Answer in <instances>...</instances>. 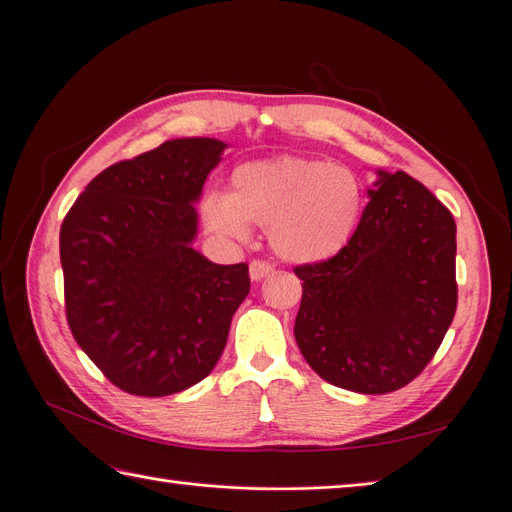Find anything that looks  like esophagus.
Returning <instances> with one entry per match:
<instances>
[{"mask_svg": "<svg viewBox=\"0 0 512 512\" xmlns=\"http://www.w3.org/2000/svg\"><path fill=\"white\" fill-rule=\"evenodd\" d=\"M271 273H273V265H271V262L252 260V265H250V277H252L254 282L265 280V277L271 275Z\"/></svg>", "mask_w": 512, "mask_h": 512, "instance_id": "esophagus-1", "label": "esophagus"}]
</instances>
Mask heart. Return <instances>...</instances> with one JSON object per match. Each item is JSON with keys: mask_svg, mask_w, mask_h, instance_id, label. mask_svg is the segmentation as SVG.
<instances>
[{"mask_svg": "<svg viewBox=\"0 0 512 512\" xmlns=\"http://www.w3.org/2000/svg\"><path fill=\"white\" fill-rule=\"evenodd\" d=\"M363 209L365 188L352 170L294 156L245 162L230 177V194L213 190L200 203L215 235L245 241L250 224L269 228L273 250L299 265L342 252Z\"/></svg>", "mask_w": 512, "mask_h": 512, "instance_id": "heart-1", "label": "heart"}]
</instances>
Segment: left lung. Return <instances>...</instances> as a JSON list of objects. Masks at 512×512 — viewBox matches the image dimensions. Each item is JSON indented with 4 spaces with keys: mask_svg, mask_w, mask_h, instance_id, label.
I'll return each mask as SVG.
<instances>
[{
    "mask_svg": "<svg viewBox=\"0 0 512 512\" xmlns=\"http://www.w3.org/2000/svg\"><path fill=\"white\" fill-rule=\"evenodd\" d=\"M352 239L337 256L301 265L294 339L316 374L363 395L412 382L457 309V226L404 170H378Z\"/></svg>",
    "mask_w": 512,
    "mask_h": 512,
    "instance_id": "8db88e82",
    "label": "left lung"
}]
</instances>
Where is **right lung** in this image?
I'll return each instance as SVG.
<instances>
[{"mask_svg":"<svg viewBox=\"0 0 512 512\" xmlns=\"http://www.w3.org/2000/svg\"><path fill=\"white\" fill-rule=\"evenodd\" d=\"M228 145L175 138L89 181L59 230L76 344L121 391L164 397L207 378L250 292L245 262L194 250L211 170Z\"/></svg>","mask_w":512,"mask_h":512,"instance_id":"add662e5","label":"right lung"}]
</instances>
